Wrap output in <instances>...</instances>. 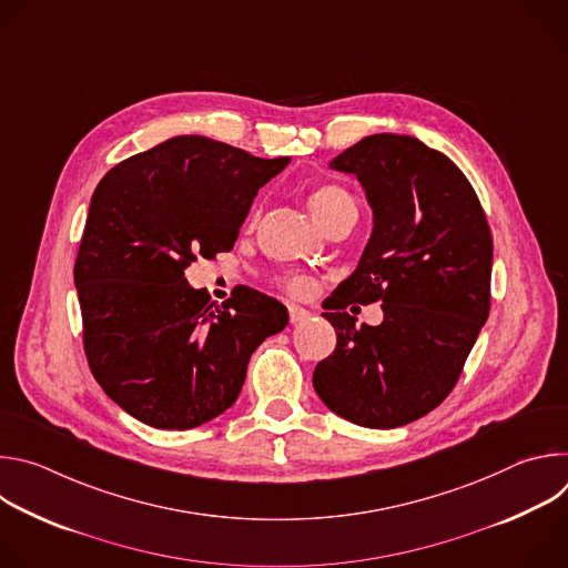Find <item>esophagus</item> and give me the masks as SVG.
<instances>
[{
	"instance_id": "1",
	"label": "esophagus",
	"mask_w": 568,
	"mask_h": 568,
	"mask_svg": "<svg viewBox=\"0 0 568 568\" xmlns=\"http://www.w3.org/2000/svg\"><path fill=\"white\" fill-rule=\"evenodd\" d=\"M305 318H310V310H305L301 305H290V321L292 323H301Z\"/></svg>"
}]
</instances>
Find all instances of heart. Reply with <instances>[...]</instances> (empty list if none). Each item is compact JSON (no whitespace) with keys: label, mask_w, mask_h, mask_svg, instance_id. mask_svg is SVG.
<instances>
[{"label":"heart","mask_w":568,"mask_h":568,"mask_svg":"<svg viewBox=\"0 0 568 568\" xmlns=\"http://www.w3.org/2000/svg\"><path fill=\"white\" fill-rule=\"evenodd\" d=\"M307 206H310L314 220L323 226L328 220L339 215L342 211L355 209V200L337 184H323L310 193ZM283 287L294 296H303L312 290V281L305 276H292V278L283 281Z\"/></svg>","instance_id":"obj_1"}]
</instances>
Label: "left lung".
<instances>
[{
    "mask_svg": "<svg viewBox=\"0 0 568 568\" xmlns=\"http://www.w3.org/2000/svg\"><path fill=\"white\" fill-rule=\"evenodd\" d=\"M331 169L357 178L373 231L323 312L337 348L316 364L312 384L337 416L395 429L449 395L488 321L493 235L467 178L416 136L371 134ZM375 300L385 321L357 329L345 305Z\"/></svg>",
    "mask_w": 568,
    "mask_h": 568,
    "instance_id": "obj_1",
    "label": "left lung"
}]
</instances>
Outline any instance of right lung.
I'll list each match as a JSON object with an SVG mask.
<instances>
[{
    "label": "right lung",
    "instance_id": "obj_1",
    "mask_svg": "<svg viewBox=\"0 0 568 568\" xmlns=\"http://www.w3.org/2000/svg\"><path fill=\"white\" fill-rule=\"evenodd\" d=\"M290 164L209 136H173L97 186L73 267L90 368L119 407L156 429H193L240 395L252 353L287 310L252 287L222 305L184 270L229 252L258 189Z\"/></svg>",
    "mask_w": 568,
    "mask_h": 568
}]
</instances>
